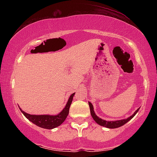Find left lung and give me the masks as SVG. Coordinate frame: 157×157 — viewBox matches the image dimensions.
<instances>
[{
    "label": "left lung",
    "instance_id": "8db88e82",
    "mask_svg": "<svg viewBox=\"0 0 157 157\" xmlns=\"http://www.w3.org/2000/svg\"><path fill=\"white\" fill-rule=\"evenodd\" d=\"M89 104L90 107V111H91V115L93 117L94 120V121L96 122L97 124H99L100 125L104 126V127H106V128H119L120 127V126L125 125L126 122H128L129 120H131V119L134 117L135 114H136L139 111V109H138L136 111H135L134 113L132 115V116H131L130 117L127 119H125V120H117V121H106V120H102L101 118H99L95 114L94 111V108H93L92 104H91L90 102H89Z\"/></svg>",
    "mask_w": 157,
    "mask_h": 157
}]
</instances>
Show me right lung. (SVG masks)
Wrapping results in <instances>:
<instances>
[{
    "label": "right lung",
    "mask_w": 157,
    "mask_h": 157,
    "mask_svg": "<svg viewBox=\"0 0 157 157\" xmlns=\"http://www.w3.org/2000/svg\"><path fill=\"white\" fill-rule=\"evenodd\" d=\"M75 94V93L72 94L70 96L67 104H66V107L64 108L63 110L59 114L55 115V116H51V115H32L24 112L21 109H20V110L29 121H31L32 123L35 124L36 125L46 129L55 128L57 126L60 125L67 117L68 112H69L70 105H71V102H72V99Z\"/></svg>",
    "instance_id": "obj_1"
}]
</instances>
